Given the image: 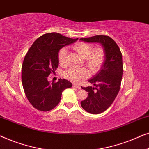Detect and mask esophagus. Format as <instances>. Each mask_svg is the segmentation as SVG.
I'll return each instance as SVG.
<instances>
[{"label": "esophagus", "instance_id": "obj_1", "mask_svg": "<svg viewBox=\"0 0 149 149\" xmlns=\"http://www.w3.org/2000/svg\"><path fill=\"white\" fill-rule=\"evenodd\" d=\"M72 86H73V87H75V88H77V89H81V87L79 86V85H77L73 84Z\"/></svg>", "mask_w": 149, "mask_h": 149}]
</instances>
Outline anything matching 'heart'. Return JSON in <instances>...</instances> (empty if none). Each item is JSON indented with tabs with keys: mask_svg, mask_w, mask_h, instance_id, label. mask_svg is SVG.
I'll use <instances>...</instances> for the list:
<instances>
[{
	"mask_svg": "<svg viewBox=\"0 0 149 149\" xmlns=\"http://www.w3.org/2000/svg\"><path fill=\"white\" fill-rule=\"evenodd\" d=\"M72 49L83 58L84 64L88 67L93 74L96 73L102 66L105 61L106 52L102 47L93 48L90 44L84 42H78L72 45ZM67 49L61 48L58 54V61L60 65L66 64ZM85 67L70 68L64 72V77L74 83H80L87 79L89 75V71Z\"/></svg>",
	"mask_w": 149,
	"mask_h": 149,
	"instance_id": "heart-1",
	"label": "heart"
}]
</instances>
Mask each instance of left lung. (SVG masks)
<instances>
[{
    "mask_svg": "<svg viewBox=\"0 0 149 149\" xmlns=\"http://www.w3.org/2000/svg\"><path fill=\"white\" fill-rule=\"evenodd\" d=\"M80 40L100 42L106 52L105 61L100 70L88 81L95 87H81L88 92V97L81 101V107L91 114H100L110 107L120 90L123 75L122 54L115 40L107 35H95Z\"/></svg>",
    "mask_w": 149,
    "mask_h": 149,
    "instance_id": "8db88e82",
    "label": "left lung"
}]
</instances>
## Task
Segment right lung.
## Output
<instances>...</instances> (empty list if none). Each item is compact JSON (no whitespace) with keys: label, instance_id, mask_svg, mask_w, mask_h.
I'll return each mask as SVG.
<instances>
[{"label":"right lung","instance_id":"add662e5","mask_svg":"<svg viewBox=\"0 0 149 149\" xmlns=\"http://www.w3.org/2000/svg\"><path fill=\"white\" fill-rule=\"evenodd\" d=\"M77 40L58 32L47 33L38 37L28 49L22 64V81L26 96L36 109L46 112L54 109L60 102L62 91L72 87L66 79L51 83L47 78L58 68L60 49Z\"/></svg>","mask_w":149,"mask_h":149}]
</instances>
